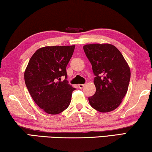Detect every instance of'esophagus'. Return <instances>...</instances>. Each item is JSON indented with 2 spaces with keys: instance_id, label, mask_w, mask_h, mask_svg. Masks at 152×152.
Listing matches in <instances>:
<instances>
[{
  "instance_id": "esophagus-1",
  "label": "esophagus",
  "mask_w": 152,
  "mask_h": 152,
  "mask_svg": "<svg viewBox=\"0 0 152 152\" xmlns=\"http://www.w3.org/2000/svg\"><path fill=\"white\" fill-rule=\"evenodd\" d=\"M84 84H79V85H78V87H79V88H80V89H82V88H84Z\"/></svg>"
}]
</instances>
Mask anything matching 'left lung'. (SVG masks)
<instances>
[{
    "label": "left lung",
    "mask_w": 152,
    "mask_h": 152,
    "mask_svg": "<svg viewBox=\"0 0 152 152\" xmlns=\"http://www.w3.org/2000/svg\"><path fill=\"white\" fill-rule=\"evenodd\" d=\"M84 50L95 76L96 91L88 97L89 103L99 112L113 111L127 92L130 68L119 50L111 44L85 45Z\"/></svg>",
    "instance_id": "8db88e82"
}]
</instances>
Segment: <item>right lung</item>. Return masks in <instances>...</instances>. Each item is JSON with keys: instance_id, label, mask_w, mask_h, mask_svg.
Here are the masks:
<instances>
[{"instance_id": "1", "label": "right lung", "mask_w": 152, "mask_h": 152, "mask_svg": "<svg viewBox=\"0 0 152 152\" xmlns=\"http://www.w3.org/2000/svg\"><path fill=\"white\" fill-rule=\"evenodd\" d=\"M74 50L75 45L43 47L29 61L25 83L35 103L47 113H60L70 104L75 88L68 84L66 68Z\"/></svg>"}]
</instances>
